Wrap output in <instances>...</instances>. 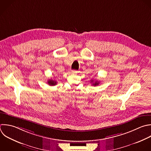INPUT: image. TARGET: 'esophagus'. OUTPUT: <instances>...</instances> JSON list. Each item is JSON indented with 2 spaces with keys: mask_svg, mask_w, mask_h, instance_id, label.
Returning a JSON list of instances; mask_svg holds the SVG:
<instances>
[{
  "mask_svg": "<svg viewBox=\"0 0 151 151\" xmlns=\"http://www.w3.org/2000/svg\"><path fill=\"white\" fill-rule=\"evenodd\" d=\"M71 71H72V73H74V74H76V73H78V71H77V70H72Z\"/></svg>",
  "mask_w": 151,
  "mask_h": 151,
  "instance_id": "1",
  "label": "esophagus"
}]
</instances>
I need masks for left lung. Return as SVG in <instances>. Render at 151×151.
Segmentation results:
<instances>
[{"instance_id":"left-lung-1","label":"left lung","mask_w":151,"mask_h":151,"mask_svg":"<svg viewBox=\"0 0 151 151\" xmlns=\"http://www.w3.org/2000/svg\"><path fill=\"white\" fill-rule=\"evenodd\" d=\"M91 83H93L92 84V85L93 86H97V85H99V81H94H94L92 80H91Z\"/></svg>"}]
</instances>
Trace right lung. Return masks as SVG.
I'll return each instance as SVG.
<instances>
[{"label": "right lung", "mask_w": 151, "mask_h": 151, "mask_svg": "<svg viewBox=\"0 0 151 151\" xmlns=\"http://www.w3.org/2000/svg\"><path fill=\"white\" fill-rule=\"evenodd\" d=\"M57 81L55 80H52V79H50L48 81V84L50 85V86H55L57 84Z\"/></svg>", "instance_id": "1"}]
</instances>
